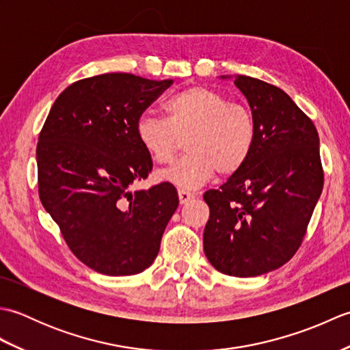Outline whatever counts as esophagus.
<instances>
[{"label":"esophagus","instance_id":"34e87169","mask_svg":"<svg viewBox=\"0 0 350 350\" xmlns=\"http://www.w3.org/2000/svg\"><path fill=\"white\" fill-rule=\"evenodd\" d=\"M196 196L192 194V192L187 191V189H179V200H180V204H187L188 202H191L192 198Z\"/></svg>","mask_w":350,"mask_h":350}]
</instances>
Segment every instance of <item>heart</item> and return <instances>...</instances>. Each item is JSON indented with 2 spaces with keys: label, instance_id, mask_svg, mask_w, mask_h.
<instances>
[{
  "label": "heart",
  "instance_id": "1",
  "mask_svg": "<svg viewBox=\"0 0 350 350\" xmlns=\"http://www.w3.org/2000/svg\"><path fill=\"white\" fill-rule=\"evenodd\" d=\"M167 118L141 114L135 124L139 144L158 163H168L187 138L188 153L159 173L162 180L179 188H197L218 171H239L256 143V122L242 103L203 85H191L163 103Z\"/></svg>",
  "mask_w": 350,
  "mask_h": 350
}]
</instances>
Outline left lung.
I'll use <instances>...</instances> for the list:
<instances>
[{
	"label": "left lung",
	"mask_w": 350,
	"mask_h": 350,
	"mask_svg": "<svg viewBox=\"0 0 350 350\" xmlns=\"http://www.w3.org/2000/svg\"><path fill=\"white\" fill-rule=\"evenodd\" d=\"M234 85L254 116L256 143L239 171L204 192L203 247L215 269L243 278L295 256L322 194L323 168L316 126L287 93L245 75Z\"/></svg>",
	"instance_id": "left-lung-1"
}]
</instances>
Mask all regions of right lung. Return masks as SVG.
<instances>
[{
	"instance_id": "obj_1",
	"label": "right lung",
	"mask_w": 350,
	"mask_h": 350,
	"mask_svg": "<svg viewBox=\"0 0 350 350\" xmlns=\"http://www.w3.org/2000/svg\"><path fill=\"white\" fill-rule=\"evenodd\" d=\"M173 84L132 73L77 81L58 96L37 143L39 197L81 262L111 277L153 263L179 197L165 182L129 191L152 171L138 117Z\"/></svg>"
}]
</instances>
